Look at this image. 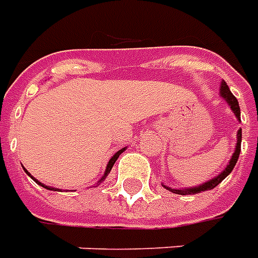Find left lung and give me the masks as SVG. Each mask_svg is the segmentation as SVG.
<instances>
[{
	"label": "left lung",
	"mask_w": 258,
	"mask_h": 258,
	"mask_svg": "<svg viewBox=\"0 0 258 258\" xmlns=\"http://www.w3.org/2000/svg\"><path fill=\"white\" fill-rule=\"evenodd\" d=\"M221 96H222L228 104L230 106V109L232 111L235 113V116L237 117V120L240 121V107H239V102H237V99L232 95V92H230L229 86L226 85V82L222 81L221 82ZM240 144H242V130H237V141H236V148H235V152L232 155V158L229 160V165L223 169L222 172L219 173L218 176H215L214 179H211L210 181H205L203 184L197 185V187H192V188H181V190H177V188H170V187H166L165 184H162L165 188H167L169 191L174 192V194H180V196H185V194H197V192L205 191V190H212V188H215L221 181H222L228 174H229L232 170H233V167H235L236 162L239 159V155H240Z\"/></svg>",
	"instance_id": "8db88e82"
}]
</instances>
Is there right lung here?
<instances>
[{"instance_id":"right-lung-1","label":"right lung","mask_w":258,"mask_h":258,"mask_svg":"<svg viewBox=\"0 0 258 258\" xmlns=\"http://www.w3.org/2000/svg\"><path fill=\"white\" fill-rule=\"evenodd\" d=\"M124 149H125V148H123V149H120V151H118V152H116V154L113 155V158H111V159L109 160V163H107V166H106V172H104V176H103V177H102V179L99 180V181H98V184H99V183H100V181H102V180L106 179V176H107V174H109V173H110L111 167H113V165H114V163H116L117 158H118V156H120V154H121V152H123ZM25 172L28 173L29 176H30V173H29L28 170H25ZM30 177H32V179L35 180V181H36V183H37V184L41 185V187H44V188H47V190H53V191H55V190H57V188H53V187H50V185L43 184V183H40V181H39V180H36L35 177H33V176H30ZM60 191H61V190H60Z\"/></svg>"}]
</instances>
